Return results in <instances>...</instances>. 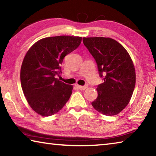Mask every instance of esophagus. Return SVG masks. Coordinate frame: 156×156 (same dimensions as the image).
Segmentation results:
<instances>
[{
	"label": "esophagus",
	"instance_id": "1",
	"mask_svg": "<svg viewBox=\"0 0 156 156\" xmlns=\"http://www.w3.org/2000/svg\"><path fill=\"white\" fill-rule=\"evenodd\" d=\"M78 88L79 89H80V90H84V89H86L88 87L87 85H84V86H80V85H77Z\"/></svg>",
	"mask_w": 156,
	"mask_h": 156
}]
</instances>
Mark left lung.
I'll use <instances>...</instances> for the list:
<instances>
[{
	"label": "left lung",
	"mask_w": 156,
	"mask_h": 156,
	"mask_svg": "<svg viewBox=\"0 0 156 156\" xmlns=\"http://www.w3.org/2000/svg\"><path fill=\"white\" fill-rule=\"evenodd\" d=\"M93 56L104 83L97 87L98 97L91 102L105 115H117L129 104L136 85V71L129 53L114 39L105 37L83 38Z\"/></svg>",
	"instance_id": "obj_1"
}]
</instances>
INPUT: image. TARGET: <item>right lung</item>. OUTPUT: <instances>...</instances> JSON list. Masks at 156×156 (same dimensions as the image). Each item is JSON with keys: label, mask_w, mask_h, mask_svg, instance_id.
Masks as SVG:
<instances>
[{"label": "right lung", "mask_w": 156, "mask_h": 156, "mask_svg": "<svg viewBox=\"0 0 156 156\" xmlns=\"http://www.w3.org/2000/svg\"><path fill=\"white\" fill-rule=\"evenodd\" d=\"M82 37L58 36L41 39L23 59L20 83L31 109L42 116L55 114L67 103L73 86L56 78L65 56L78 48Z\"/></svg>", "instance_id": "obj_1"}]
</instances>
